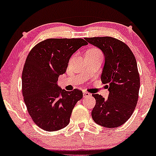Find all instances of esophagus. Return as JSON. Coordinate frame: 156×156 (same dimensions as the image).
Listing matches in <instances>:
<instances>
[{
	"label": "esophagus",
	"instance_id": "34e87169",
	"mask_svg": "<svg viewBox=\"0 0 156 156\" xmlns=\"http://www.w3.org/2000/svg\"><path fill=\"white\" fill-rule=\"evenodd\" d=\"M90 96V94H89V93H87L86 91H83V97L85 98V97H88Z\"/></svg>",
	"mask_w": 156,
	"mask_h": 156
}]
</instances>
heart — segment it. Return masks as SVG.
I'll use <instances>...</instances> for the list:
<instances>
[{"label":"heart","instance_id":"heart-1","mask_svg":"<svg viewBox=\"0 0 156 156\" xmlns=\"http://www.w3.org/2000/svg\"><path fill=\"white\" fill-rule=\"evenodd\" d=\"M87 54H97L99 53V51L97 49H95V48H92V49H90L87 51Z\"/></svg>","mask_w":156,"mask_h":156}]
</instances>
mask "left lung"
Returning a JSON list of instances; mask_svg holds the SVG:
<instances>
[{
  "label": "left lung",
  "mask_w": 156,
  "mask_h": 156,
  "mask_svg": "<svg viewBox=\"0 0 156 156\" xmlns=\"http://www.w3.org/2000/svg\"><path fill=\"white\" fill-rule=\"evenodd\" d=\"M85 39L104 54L101 80L108 84L109 91L107 99L93 94L96 105L91 112L92 118L102 127H119L130 118L137 105L140 78L136 58L125 43L113 37Z\"/></svg>",
  "instance_id": "8db88e82"
}]
</instances>
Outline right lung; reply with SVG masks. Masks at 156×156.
<instances>
[{
    "label": "right lung",
    "mask_w": 156,
    "mask_h": 156,
    "mask_svg": "<svg viewBox=\"0 0 156 156\" xmlns=\"http://www.w3.org/2000/svg\"><path fill=\"white\" fill-rule=\"evenodd\" d=\"M87 44L82 38L47 39L29 52L22 73L23 96L31 119L43 130L66 127L73 108L83 98L81 90L67 91L57 80L66 73L73 54Z\"/></svg>",
    "instance_id": "1"
}]
</instances>
